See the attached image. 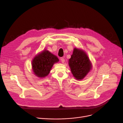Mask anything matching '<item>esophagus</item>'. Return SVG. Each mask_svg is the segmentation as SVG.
<instances>
[{
    "label": "esophagus",
    "mask_w": 123,
    "mask_h": 123,
    "mask_svg": "<svg viewBox=\"0 0 123 123\" xmlns=\"http://www.w3.org/2000/svg\"><path fill=\"white\" fill-rule=\"evenodd\" d=\"M61 61L62 63H64V62H65V60L64 59V58H63V57H61Z\"/></svg>",
    "instance_id": "34e87169"
}]
</instances>
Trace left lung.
I'll use <instances>...</instances> for the list:
<instances>
[{
  "mask_svg": "<svg viewBox=\"0 0 123 123\" xmlns=\"http://www.w3.org/2000/svg\"><path fill=\"white\" fill-rule=\"evenodd\" d=\"M68 65L74 78L79 80L85 78L92 68V62L86 52L75 48L68 60Z\"/></svg>",
  "mask_w": 123,
  "mask_h": 123,
  "instance_id": "obj_1",
  "label": "left lung"
}]
</instances>
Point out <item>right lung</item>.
Listing matches in <instances>:
<instances>
[{"mask_svg":"<svg viewBox=\"0 0 123 123\" xmlns=\"http://www.w3.org/2000/svg\"><path fill=\"white\" fill-rule=\"evenodd\" d=\"M58 57L49 50L44 49L34 57L32 61V69L35 75L39 78L47 77Z\"/></svg>","mask_w":123,"mask_h":123,"instance_id":"right-lung-1","label":"right lung"}]
</instances>
